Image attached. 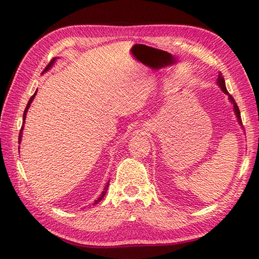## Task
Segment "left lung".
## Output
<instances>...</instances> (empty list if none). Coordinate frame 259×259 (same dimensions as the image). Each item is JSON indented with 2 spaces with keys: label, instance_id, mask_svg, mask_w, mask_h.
Instances as JSON below:
<instances>
[{
  "label": "left lung",
  "instance_id": "obj_1",
  "mask_svg": "<svg viewBox=\"0 0 259 259\" xmlns=\"http://www.w3.org/2000/svg\"><path fill=\"white\" fill-rule=\"evenodd\" d=\"M217 82H218V85L221 87V89L223 90V93H225L226 95H229V96H230V100H231V103L233 104V106H234L235 115H236V117H238V121L240 122V124H242V120H241V115H240V109H239V107H238V105H236L234 98L232 97V96L229 94V91H227V89H226V85H225V80H224V77L222 76V74H219V75H218V80H217Z\"/></svg>",
  "mask_w": 259,
  "mask_h": 259
}]
</instances>
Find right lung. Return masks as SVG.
Wrapping results in <instances>:
<instances>
[{
	"label": "right lung",
	"mask_w": 259,
	"mask_h": 259,
	"mask_svg": "<svg viewBox=\"0 0 259 259\" xmlns=\"http://www.w3.org/2000/svg\"><path fill=\"white\" fill-rule=\"evenodd\" d=\"M55 63V58L52 59L49 64L47 65V67H46V69L45 71H48V69H49L51 66H52V64ZM35 95H36V93H35L32 97H30V99L28 100V104H27V106H26V108H25V112H24V115H23V120H24V122H25V119H26V113H27V111H28V108H29V106H30V103L33 102V99H34V97H35ZM24 122H23V125H21V129H20V133H19V143H20V139H21V134H23V128H24ZM109 183V182H108ZM108 183H107V185L105 186V188H104V192L102 193V194H100V196L99 198L95 201V204H97L98 202H100V200H103V198L105 196V194H106V191H107V188H108Z\"/></svg>",
	"instance_id": "right-lung-1"
}]
</instances>
